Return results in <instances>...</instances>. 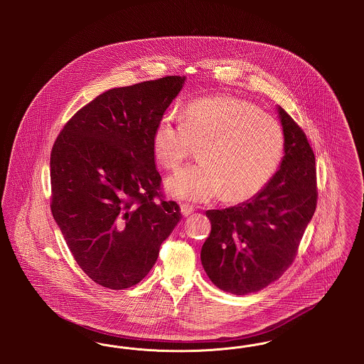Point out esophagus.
I'll use <instances>...</instances> for the list:
<instances>
[{"label": "esophagus", "instance_id": "34e87169", "mask_svg": "<svg viewBox=\"0 0 364 364\" xmlns=\"http://www.w3.org/2000/svg\"><path fill=\"white\" fill-rule=\"evenodd\" d=\"M180 213H181L183 217H188V215L193 213V208L190 206V205H181L180 206Z\"/></svg>", "mask_w": 364, "mask_h": 364}]
</instances>
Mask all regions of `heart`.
<instances>
[{"mask_svg": "<svg viewBox=\"0 0 364 364\" xmlns=\"http://www.w3.org/2000/svg\"><path fill=\"white\" fill-rule=\"evenodd\" d=\"M200 146L199 164L165 181L176 199L208 202L225 192L244 202L263 190L284 156V132L257 105L229 95L205 97L187 105L181 119L164 114L156 122L151 150L158 165L177 169Z\"/></svg>", "mask_w": 364, "mask_h": 364, "instance_id": "heart-1", "label": "heart"}]
</instances>
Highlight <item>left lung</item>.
I'll return each instance as SVG.
<instances>
[{
    "mask_svg": "<svg viewBox=\"0 0 364 364\" xmlns=\"http://www.w3.org/2000/svg\"><path fill=\"white\" fill-rule=\"evenodd\" d=\"M284 156L273 178L254 198L224 210H208L211 232L200 260L224 292H258L292 264L316 208L315 156L300 127L277 106Z\"/></svg>",
    "mask_w": 364,
    "mask_h": 364,
    "instance_id": "1",
    "label": "left lung"
}]
</instances>
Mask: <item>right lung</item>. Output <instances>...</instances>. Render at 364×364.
<instances>
[{
  "label": "right lung",
  "instance_id": "right-lung-1",
  "mask_svg": "<svg viewBox=\"0 0 364 364\" xmlns=\"http://www.w3.org/2000/svg\"><path fill=\"white\" fill-rule=\"evenodd\" d=\"M186 76L112 88L82 107L50 154L52 213L80 269L109 289L140 282L180 221L161 200L151 138Z\"/></svg>",
  "mask_w": 364,
  "mask_h": 364
}]
</instances>
